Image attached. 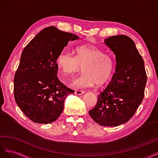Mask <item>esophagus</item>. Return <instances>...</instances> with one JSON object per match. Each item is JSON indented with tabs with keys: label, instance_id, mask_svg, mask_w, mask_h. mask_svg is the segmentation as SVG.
Masks as SVG:
<instances>
[{
	"label": "esophagus",
	"instance_id": "esophagus-1",
	"mask_svg": "<svg viewBox=\"0 0 158 158\" xmlns=\"http://www.w3.org/2000/svg\"><path fill=\"white\" fill-rule=\"evenodd\" d=\"M75 93L77 94H79V95H81V94H83L85 93V91H81V90H75Z\"/></svg>",
	"mask_w": 158,
	"mask_h": 158
}]
</instances>
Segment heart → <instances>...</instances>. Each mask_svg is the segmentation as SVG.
I'll list each match as a JSON object with an SVG mask.
<instances>
[{
    "label": "heart",
    "mask_w": 158,
    "mask_h": 158,
    "mask_svg": "<svg viewBox=\"0 0 158 158\" xmlns=\"http://www.w3.org/2000/svg\"><path fill=\"white\" fill-rule=\"evenodd\" d=\"M76 56L63 50L58 54L56 63L64 75H73L83 67V74L71 83L74 88H87L109 81L114 71L112 57L92 44L76 48Z\"/></svg>",
    "instance_id": "1"
}]
</instances>
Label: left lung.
<instances>
[{"instance_id": "obj_1", "label": "left lung", "mask_w": 158, "mask_h": 158, "mask_svg": "<svg viewBox=\"0 0 158 158\" xmlns=\"http://www.w3.org/2000/svg\"><path fill=\"white\" fill-rule=\"evenodd\" d=\"M105 44L115 55V73L89 113L98 124L116 127L131 118L141 104L147 75L144 61L131 38L114 35L105 39Z\"/></svg>"}]
</instances>
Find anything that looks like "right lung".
Returning <instances> with one entry per match:
<instances>
[{"instance_id": "obj_1", "label": "right lung", "mask_w": 158, "mask_h": 158, "mask_svg": "<svg viewBox=\"0 0 158 158\" xmlns=\"http://www.w3.org/2000/svg\"><path fill=\"white\" fill-rule=\"evenodd\" d=\"M78 39L75 34L49 26L35 35L22 52L14 79L15 98L34 123L55 121L64 110L67 96L74 93L58 79L56 58L69 40Z\"/></svg>"}]
</instances>
